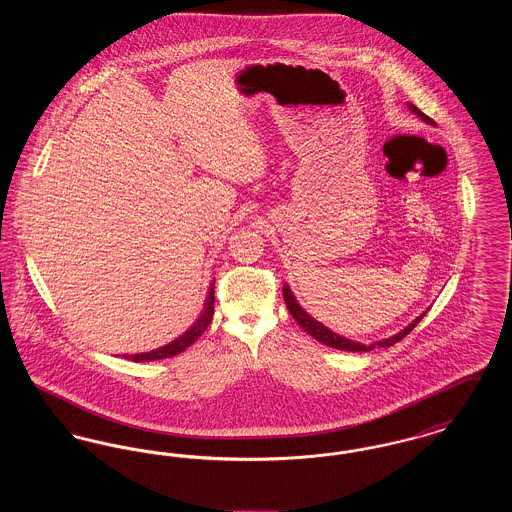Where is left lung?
<instances>
[{"instance_id":"obj_1","label":"left lung","mask_w":512,"mask_h":512,"mask_svg":"<svg viewBox=\"0 0 512 512\" xmlns=\"http://www.w3.org/2000/svg\"><path fill=\"white\" fill-rule=\"evenodd\" d=\"M409 109L413 111L414 115H418L422 121L426 122V124H434V121L430 119V117H426L422 111H418L414 105L409 103ZM284 301H286V305H288V311L292 313V317L295 318V322L309 334V336H313L315 340L320 341V343H324V345H328V347H334V349H341V351H372L374 347H390L393 343H397L399 340H403L411 330H413L414 326L422 320V317L426 315V313H422L420 317L414 318L413 322L407 326V328H403L401 332H397L395 336H391L388 340H380L374 341V343H359V341L347 340V338H343L340 334H336V332H332L330 328H326L322 322H318L317 318L311 317L299 303H297V299L293 297V292L290 290V286L286 284L284 286Z\"/></svg>"}]
</instances>
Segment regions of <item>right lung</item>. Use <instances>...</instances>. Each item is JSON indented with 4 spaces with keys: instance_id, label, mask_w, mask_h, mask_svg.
<instances>
[{
    "instance_id": "obj_1",
    "label": "right lung",
    "mask_w": 512,
    "mask_h": 512,
    "mask_svg": "<svg viewBox=\"0 0 512 512\" xmlns=\"http://www.w3.org/2000/svg\"><path fill=\"white\" fill-rule=\"evenodd\" d=\"M215 315V280L211 282L209 286V292H207V299H205V307L201 311L199 318L195 320L194 324L176 340H172L171 343L159 347V349H153V351H147V353H134V355H122L124 359L128 361H134V363H146V361H159V359H169L174 357L182 351H186L192 343H194L205 330L207 326L211 324Z\"/></svg>"
}]
</instances>
